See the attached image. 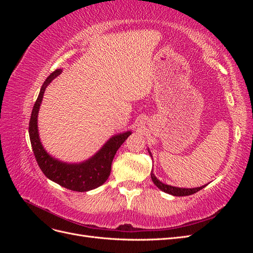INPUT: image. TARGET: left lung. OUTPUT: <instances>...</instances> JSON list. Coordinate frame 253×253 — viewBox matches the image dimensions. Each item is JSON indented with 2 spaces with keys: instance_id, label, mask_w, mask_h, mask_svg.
I'll list each match as a JSON object with an SVG mask.
<instances>
[{
  "instance_id": "left-lung-1",
  "label": "left lung",
  "mask_w": 253,
  "mask_h": 253,
  "mask_svg": "<svg viewBox=\"0 0 253 253\" xmlns=\"http://www.w3.org/2000/svg\"><path fill=\"white\" fill-rule=\"evenodd\" d=\"M150 153V151H149ZM151 155V153H150ZM151 177H152V180L153 182L155 183V186L160 189L162 191H164V192L166 193H169V194H172L174 196H187V195H191V194H194L196 192H198V191L202 190L203 188H205L206 186H203V187H198V188H193V189H182V188H176V187H172V186H169V185H166V183H163L160 180H158L155 175L153 174V172L151 173Z\"/></svg>"
}]
</instances>
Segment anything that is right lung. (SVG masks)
Wrapping results in <instances>:
<instances>
[{
	"label": "right lung",
	"instance_id": "obj_1",
	"mask_svg": "<svg viewBox=\"0 0 253 253\" xmlns=\"http://www.w3.org/2000/svg\"><path fill=\"white\" fill-rule=\"evenodd\" d=\"M60 74L61 70H57L51 73L41 87L40 94L38 96L37 101L34 105L32 116H30L29 120L28 131L30 143H32L37 163L47 178L68 190L85 192V191L100 187L109 178L114 156L120 148V145L131 135V132L112 137L96 155L86 160L85 163L70 165L58 162L55 158L50 157L45 152L40 142L39 134H38L37 117L45 88Z\"/></svg>",
	"mask_w": 253,
	"mask_h": 253
}]
</instances>
